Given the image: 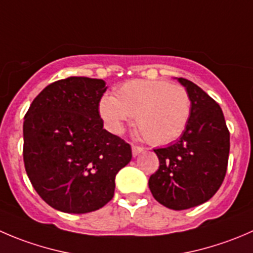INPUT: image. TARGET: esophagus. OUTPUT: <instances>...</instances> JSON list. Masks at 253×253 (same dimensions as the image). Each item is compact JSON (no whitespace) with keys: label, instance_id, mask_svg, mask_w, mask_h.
I'll list each match as a JSON object with an SVG mask.
<instances>
[{"label":"esophagus","instance_id":"esophagus-1","mask_svg":"<svg viewBox=\"0 0 253 253\" xmlns=\"http://www.w3.org/2000/svg\"><path fill=\"white\" fill-rule=\"evenodd\" d=\"M143 152V148L139 146H132V154H133V157H137L139 153H142Z\"/></svg>","mask_w":253,"mask_h":253}]
</instances>
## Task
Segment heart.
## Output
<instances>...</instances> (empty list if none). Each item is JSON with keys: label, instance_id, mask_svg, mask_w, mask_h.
<instances>
[{"label": "heart", "instance_id": "b5f03b06", "mask_svg": "<svg viewBox=\"0 0 253 253\" xmlns=\"http://www.w3.org/2000/svg\"><path fill=\"white\" fill-rule=\"evenodd\" d=\"M192 101L180 85L161 80H131L117 87L115 96L100 100V116L107 128L121 133L136 116V125L153 144H167L181 136L188 125Z\"/></svg>", "mask_w": 253, "mask_h": 253}]
</instances>
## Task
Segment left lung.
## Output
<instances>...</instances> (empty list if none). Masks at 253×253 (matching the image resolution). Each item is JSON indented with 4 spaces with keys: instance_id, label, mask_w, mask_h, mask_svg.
Wrapping results in <instances>:
<instances>
[{
    "instance_id": "obj_1",
    "label": "left lung",
    "mask_w": 253,
    "mask_h": 253,
    "mask_svg": "<svg viewBox=\"0 0 253 253\" xmlns=\"http://www.w3.org/2000/svg\"><path fill=\"white\" fill-rule=\"evenodd\" d=\"M188 91L192 110L180 138L154 149L159 168L148 180L154 199L166 208L185 210L208 202L224 181L230 132L214 99L197 84L178 78Z\"/></svg>"
}]
</instances>
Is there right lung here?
Here are the masks:
<instances>
[{
	"instance_id": "1",
	"label": "right lung",
	"mask_w": 253,
	"mask_h": 253,
	"mask_svg": "<svg viewBox=\"0 0 253 253\" xmlns=\"http://www.w3.org/2000/svg\"><path fill=\"white\" fill-rule=\"evenodd\" d=\"M101 79L70 77L44 87L23 122V161L39 197L54 209L85 214L114 198L131 146L104 128Z\"/></svg>"
}]
</instances>
